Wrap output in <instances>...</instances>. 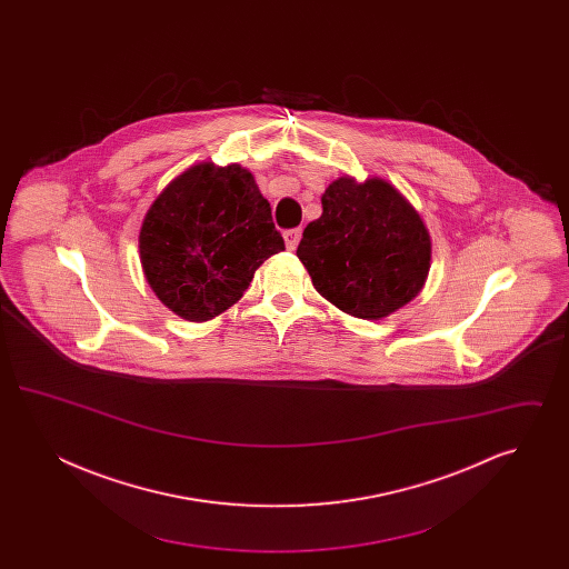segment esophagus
I'll return each mask as SVG.
<instances>
[{
  "instance_id": "34e87169",
  "label": "esophagus",
  "mask_w": 569,
  "mask_h": 569,
  "mask_svg": "<svg viewBox=\"0 0 569 569\" xmlns=\"http://www.w3.org/2000/svg\"><path fill=\"white\" fill-rule=\"evenodd\" d=\"M300 234H302L300 228H292V230H286V232H283V241H286V247H288L290 251L297 249Z\"/></svg>"
}]
</instances>
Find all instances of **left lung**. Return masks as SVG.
<instances>
[{
  "label": "left lung",
  "instance_id": "1",
  "mask_svg": "<svg viewBox=\"0 0 569 569\" xmlns=\"http://www.w3.org/2000/svg\"><path fill=\"white\" fill-rule=\"evenodd\" d=\"M316 290L341 311L379 320L416 297L431 267V239L420 216L390 183L337 179L322 217L298 243Z\"/></svg>",
  "mask_w": 569,
  "mask_h": 569
}]
</instances>
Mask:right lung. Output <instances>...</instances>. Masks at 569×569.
Here are the masks:
<instances>
[{
    "label": "right lung",
    "mask_w": 569,
    "mask_h": 569,
    "mask_svg": "<svg viewBox=\"0 0 569 569\" xmlns=\"http://www.w3.org/2000/svg\"><path fill=\"white\" fill-rule=\"evenodd\" d=\"M286 244L251 172L193 166L153 202L140 230L142 271L163 305L204 322L243 297L256 269Z\"/></svg>",
    "instance_id": "add662e5"
}]
</instances>
